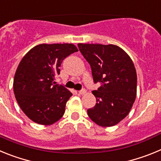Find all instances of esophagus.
Wrapping results in <instances>:
<instances>
[{"label": "esophagus", "instance_id": "obj_1", "mask_svg": "<svg viewBox=\"0 0 161 161\" xmlns=\"http://www.w3.org/2000/svg\"><path fill=\"white\" fill-rule=\"evenodd\" d=\"M78 93L80 95H83L85 94V93H86V90H85V89H81V90L78 91Z\"/></svg>", "mask_w": 161, "mask_h": 161}]
</instances>
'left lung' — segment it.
Returning a JSON list of instances; mask_svg holds the SVG:
<instances>
[{
    "mask_svg": "<svg viewBox=\"0 0 161 161\" xmlns=\"http://www.w3.org/2000/svg\"><path fill=\"white\" fill-rule=\"evenodd\" d=\"M80 52L90 64L97 103L87 110L96 124L112 126L128 114L136 97L137 75L131 59L122 48L109 44L78 43Z\"/></svg>",
    "mask_w": 161,
    "mask_h": 161,
    "instance_id": "obj_1",
    "label": "left lung"
}]
</instances>
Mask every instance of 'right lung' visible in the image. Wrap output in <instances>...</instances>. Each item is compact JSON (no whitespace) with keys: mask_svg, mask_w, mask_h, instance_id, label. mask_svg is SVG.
<instances>
[{"mask_svg":"<svg viewBox=\"0 0 161 161\" xmlns=\"http://www.w3.org/2000/svg\"><path fill=\"white\" fill-rule=\"evenodd\" d=\"M78 52L71 43L39 44L22 59L14 79V92L18 105L30 119L52 125L63 117L72 93L55 85L62 61Z\"/></svg>","mask_w":161,"mask_h":161,"instance_id":"1","label":"right lung"}]
</instances>
